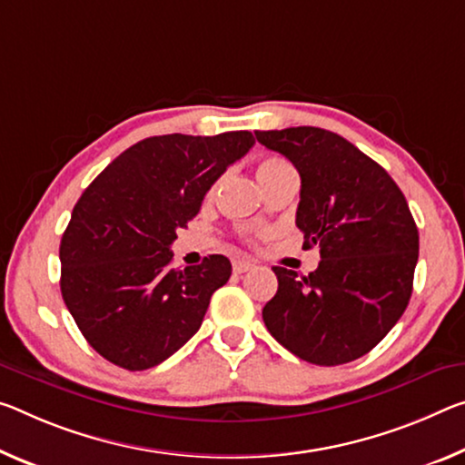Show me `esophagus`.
<instances>
[{"instance_id":"1","label":"esophagus","mask_w":465,"mask_h":465,"mask_svg":"<svg viewBox=\"0 0 465 465\" xmlns=\"http://www.w3.org/2000/svg\"><path fill=\"white\" fill-rule=\"evenodd\" d=\"M252 267H254V264L250 262V261H246V259H235L233 261V271L235 272H246L248 269H252Z\"/></svg>"}]
</instances>
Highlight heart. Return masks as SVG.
Returning <instances> with one entry per match:
<instances>
[{
  "label": "heart",
  "instance_id": "1",
  "mask_svg": "<svg viewBox=\"0 0 465 465\" xmlns=\"http://www.w3.org/2000/svg\"><path fill=\"white\" fill-rule=\"evenodd\" d=\"M285 167H290V165H287L283 159L269 157V159L261 161V163H259V169H256V173H259V180H261V178H267V175L275 173V172H282V169H285Z\"/></svg>",
  "mask_w": 465,
  "mask_h": 465
}]
</instances>
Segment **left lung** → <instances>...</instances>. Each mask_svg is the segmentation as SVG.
<instances>
[{
	"instance_id": "8db88e82",
	"label": "left lung",
	"mask_w": 465,
	"mask_h": 465,
	"mask_svg": "<svg viewBox=\"0 0 465 465\" xmlns=\"http://www.w3.org/2000/svg\"><path fill=\"white\" fill-rule=\"evenodd\" d=\"M298 169L296 225L321 248L311 275L272 267L277 293L262 308L269 333L319 366L371 351L408 306L418 227L400 186L377 161L335 132L298 126L254 132Z\"/></svg>"
}]
</instances>
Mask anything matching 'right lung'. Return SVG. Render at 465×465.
Returning a JSON list of instances; mask_svg holds the SVG:
<instances>
[{
  "mask_svg": "<svg viewBox=\"0 0 465 465\" xmlns=\"http://www.w3.org/2000/svg\"><path fill=\"white\" fill-rule=\"evenodd\" d=\"M252 144L246 130L144 138L78 198L60 244L62 296L80 333L112 364L146 371L201 329L232 262L209 254L180 271L169 248Z\"/></svg>",
  "mask_w": 465,
  "mask_h": 465,
  "instance_id": "add662e5",
  "label": "right lung"
}]
</instances>
